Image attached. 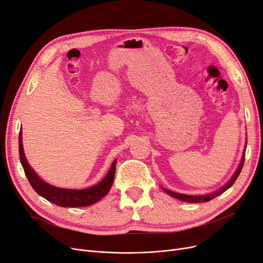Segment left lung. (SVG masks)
I'll return each instance as SVG.
<instances>
[{
  "label": "left lung",
  "mask_w": 263,
  "mask_h": 263,
  "mask_svg": "<svg viewBox=\"0 0 263 263\" xmlns=\"http://www.w3.org/2000/svg\"><path fill=\"white\" fill-rule=\"evenodd\" d=\"M246 146H247V142L245 144V149H244V153H243V156H241L240 159V162L238 164V167L236 168V171L234 173V175L231 177V179L220 189H218L217 191L215 192H212V193H208V194H204V195H187V194H181V193H177V192H174V191H171V190H167V189L163 187V190L167 193L170 194L171 196L175 197V198H178L180 199V201H183V202H187V203H203V202H208L211 201V199L219 196L220 194H222L223 192H226L229 187H231L233 185V183L235 182V180L237 179V177L241 171V168H243V165H244V162H245V151H246Z\"/></svg>",
  "instance_id": "8db88e82"
}]
</instances>
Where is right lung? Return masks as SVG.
<instances>
[{
    "label": "right lung",
    "instance_id": "obj_1",
    "mask_svg": "<svg viewBox=\"0 0 263 263\" xmlns=\"http://www.w3.org/2000/svg\"><path fill=\"white\" fill-rule=\"evenodd\" d=\"M19 157L25 174L31 186L33 187V190L42 197L46 198L47 201L60 207H84L92 205L100 201L110 191L114 180L115 166H117V160H115L113 161L108 174L100 182L92 186L79 190V189L58 187L45 182L43 179H41V177H39V175L32 170V167L29 165L26 159L22 130L19 133Z\"/></svg>",
    "mask_w": 263,
    "mask_h": 263
}]
</instances>
